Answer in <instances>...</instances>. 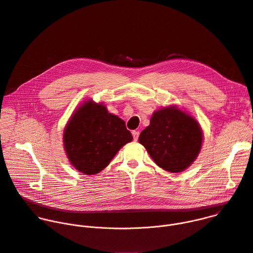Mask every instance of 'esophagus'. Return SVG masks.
<instances>
[{
  "label": "esophagus",
  "instance_id": "34e87169",
  "mask_svg": "<svg viewBox=\"0 0 253 253\" xmlns=\"http://www.w3.org/2000/svg\"><path fill=\"white\" fill-rule=\"evenodd\" d=\"M132 135H133L134 141H137V140H138V137H139V131H136V130L132 131Z\"/></svg>",
  "mask_w": 253,
  "mask_h": 253
}]
</instances>
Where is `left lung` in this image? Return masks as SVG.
Listing matches in <instances>:
<instances>
[{"label":"left lung","instance_id":"1","mask_svg":"<svg viewBox=\"0 0 253 253\" xmlns=\"http://www.w3.org/2000/svg\"><path fill=\"white\" fill-rule=\"evenodd\" d=\"M139 142L159 167L176 173L196 159L202 145V131L194 118L171 106L153 113Z\"/></svg>","mask_w":253,"mask_h":253}]
</instances>
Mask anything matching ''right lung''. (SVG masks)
<instances>
[{"mask_svg": "<svg viewBox=\"0 0 253 253\" xmlns=\"http://www.w3.org/2000/svg\"><path fill=\"white\" fill-rule=\"evenodd\" d=\"M132 139L121 118L108 113L104 105L90 100L69 120L64 132V147L78 171L94 175L107 167Z\"/></svg>", "mask_w": 253, "mask_h": 253, "instance_id": "right-lung-1", "label": "right lung"}]
</instances>
